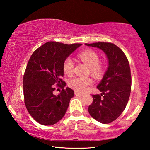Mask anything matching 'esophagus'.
Masks as SVG:
<instances>
[{"label":"esophagus","instance_id":"1","mask_svg":"<svg viewBox=\"0 0 150 150\" xmlns=\"http://www.w3.org/2000/svg\"><path fill=\"white\" fill-rule=\"evenodd\" d=\"M75 95L80 96H83V95H84V94H83V93H79V92H75Z\"/></svg>","mask_w":150,"mask_h":150}]
</instances>
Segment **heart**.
Masks as SVG:
<instances>
[{
    "mask_svg": "<svg viewBox=\"0 0 150 150\" xmlns=\"http://www.w3.org/2000/svg\"><path fill=\"white\" fill-rule=\"evenodd\" d=\"M81 61L90 67V73L95 78H100L104 73V65L99 62V56L92 50H85L78 55ZM73 62L69 57L66 58L63 64V70L67 76H71L73 71ZM93 84L91 77H75L70 81L69 86L73 89L79 93L85 92Z\"/></svg>",
    "mask_w": 150,
    "mask_h": 150,
    "instance_id": "heart-1",
    "label": "heart"
}]
</instances>
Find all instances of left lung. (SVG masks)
<instances>
[{"label": "left lung", "instance_id": "8db88e82", "mask_svg": "<svg viewBox=\"0 0 150 150\" xmlns=\"http://www.w3.org/2000/svg\"><path fill=\"white\" fill-rule=\"evenodd\" d=\"M102 50L107 56L108 67L97 88L100 95H93L88 108L92 117L103 124L119 117L128 102L131 92L130 67L126 55L117 45L108 42L85 44Z\"/></svg>", "mask_w": 150, "mask_h": 150}]
</instances>
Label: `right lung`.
Instances as JSON below:
<instances>
[{
    "label": "right lung",
    "instance_id": "right-lung-1",
    "mask_svg": "<svg viewBox=\"0 0 150 150\" xmlns=\"http://www.w3.org/2000/svg\"><path fill=\"white\" fill-rule=\"evenodd\" d=\"M81 45L47 42L30 57L23 77L24 103L30 115L39 124L53 125L64 116L74 91L64 88L63 64ZM54 85L62 88L58 96L53 95Z\"/></svg>",
    "mask_w": 150,
    "mask_h": 150
}]
</instances>
